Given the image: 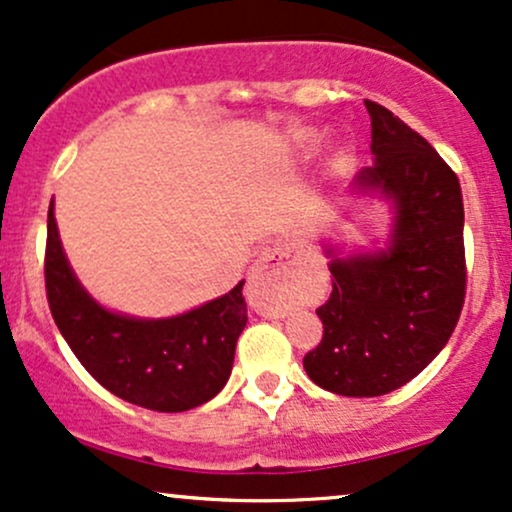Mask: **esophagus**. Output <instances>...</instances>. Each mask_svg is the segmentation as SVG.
<instances>
[{
    "mask_svg": "<svg viewBox=\"0 0 512 512\" xmlns=\"http://www.w3.org/2000/svg\"><path fill=\"white\" fill-rule=\"evenodd\" d=\"M295 274L293 243H276L262 252L248 279V300L260 315L283 317L288 312V283Z\"/></svg>",
    "mask_w": 512,
    "mask_h": 512,
    "instance_id": "obj_1",
    "label": "esophagus"
}]
</instances>
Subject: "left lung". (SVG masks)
I'll list each match as a JSON object with an SVG mask.
<instances>
[{"label": "left lung", "mask_w": 512, "mask_h": 512, "mask_svg": "<svg viewBox=\"0 0 512 512\" xmlns=\"http://www.w3.org/2000/svg\"><path fill=\"white\" fill-rule=\"evenodd\" d=\"M365 107L374 164L355 188L393 202L391 240L386 250L331 260V295L317 310L322 341L303 357L317 386L350 398L415 379L451 338L467 286L458 176L408 123L377 102Z\"/></svg>", "instance_id": "obj_1"}]
</instances>
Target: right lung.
<instances>
[{
    "mask_svg": "<svg viewBox=\"0 0 512 512\" xmlns=\"http://www.w3.org/2000/svg\"><path fill=\"white\" fill-rule=\"evenodd\" d=\"M243 283L186 315H116L97 305L71 272L54 221V200L49 205L45 288L54 322L80 365L104 389L140 408L183 412L224 389L236 341L248 324Z\"/></svg>",
    "mask_w": 512,
    "mask_h": 512,
    "instance_id": "right-lung-1",
    "label": "right lung"
}]
</instances>
